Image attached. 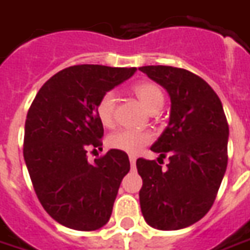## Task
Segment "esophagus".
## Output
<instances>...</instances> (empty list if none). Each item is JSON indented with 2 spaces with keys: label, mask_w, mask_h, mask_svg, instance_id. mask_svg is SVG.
Returning <instances> with one entry per match:
<instances>
[{
  "label": "esophagus",
  "mask_w": 250,
  "mask_h": 250,
  "mask_svg": "<svg viewBox=\"0 0 250 250\" xmlns=\"http://www.w3.org/2000/svg\"><path fill=\"white\" fill-rule=\"evenodd\" d=\"M135 161H137V157L135 156H130V163H131V167H134L135 166Z\"/></svg>",
  "instance_id": "34e87169"
}]
</instances>
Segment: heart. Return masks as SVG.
I'll return each mask as SVG.
<instances>
[{
    "label": "heart",
    "instance_id": "b5f03b06",
    "mask_svg": "<svg viewBox=\"0 0 250 250\" xmlns=\"http://www.w3.org/2000/svg\"><path fill=\"white\" fill-rule=\"evenodd\" d=\"M134 93L147 108V111L154 113L159 111L164 104V94L161 89L152 82H139L134 87ZM118 96L113 90L105 91L98 98L96 105V113L98 120L104 125H111L115 119V108H116ZM153 139L152 132L131 130V128H119L108 135L106 144L108 146L116 150H122L125 153H138L142 147L147 145Z\"/></svg>",
    "mask_w": 250,
    "mask_h": 250
}]
</instances>
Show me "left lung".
Here are the masks:
<instances>
[{"mask_svg": "<svg viewBox=\"0 0 250 250\" xmlns=\"http://www.w3.org/2000/svg\"><path fill=\"white\" fill-rule=\"evenodd\" d=\"M139 69L171 98L169 123L150 147L169 156L167 169L156 160H137L141 210L154 229L179 230L204 218L216 198L227 168L229 125L220 98L203 78L168 65Z\"/></svg>", "mask_w": 250, "mask_h": 250, "instance_id": "1", "label": "left lung"}]
</instances>
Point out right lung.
<instances>
[{
	"label": "right lung",
	"instance_id": "right-lung-1",
	"mask_svg": "<svg viewBox=\"0 0 250 250\" xmlns=\"http://www.w3.org/2000/svg\"><path fill=\"white\" fill-rule=\"evenodd\" d=\"M135 71L68 67L45 82L32 101L24 127L25 166L43 209L60 225L93 231L111 218L119 186L130 171L128 156L111 149L90 164L87 150L103 145L98 98Z\"/></svg>",
	"mask_w": 250,
	"mask_h": 250
}]
</instances>
